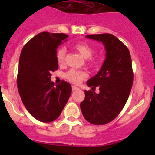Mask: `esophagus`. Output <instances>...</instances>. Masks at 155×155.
<instances>
[{
	"label": "esophagus",
	"instance_id": "34e87169",
	"mask_svg": "<svg viewBox=\"0 0 155 155\" xmlns=\"http://www.w3.org/2000/svg\"><path fill=\"white\" fill-rule=\"evenodd\" d=\"M72 90L73 91L79 90V87H78L77 86H76V85H73V86H72Z\"/></svg>",
	"mask_w": 155,
	"mask_h": 155
}]
</instances>
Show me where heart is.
<instances>
[{
    "label": "heart",
    "mask_w": 155,
    "mask_h": 155,
    "mask_svg": "<svg viewBox=\"0 0 155 155\" xmlns=\"http://www.w3.org/2000/svg\"><path fill=\"white\" fill-rule=\"evenodd\" d=\"M74 49L80 54L81 56L85 59H87V63L91 66H97L99 63L97 59L92 58V55L94 54V48L90 45L87 44L85 42H80L77 43L73 46ZM67 50L64 47H61L58 49L56 52V59L58 63L60 65L64 64L65 58H66ZM65 77L68 79L70 82L75 84H79L87 77V73L85 71H79L76 70H70L65 74Z\"/></svg>",
    "instance_id": "heart-1"
}]
</instances>
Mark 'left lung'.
<instances>
[{
  "mask_svg": "<svg viewBox=\"0 0 155 155\" xmlns=\"http://www.w3.org/2000/svg\"><path fill=\"white\" fill-rule=\"evenodd\" d=\"M86 37L104 44L106 59L99 72L87 82V86L99 87L100 93L85 90L80 108L85 120L101 125L115 119L125 105L134 81L132 61L127 47L112 34Z\"/></svg>",
  "mask_w": 155,
  "mask_h": 155,
  "instance_id": "8db88e82",
  "label": "left lung"
}]
</instances>
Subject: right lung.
I'll return each mask as SVG.
<instances>
[{
    "label": "right lung",
    "mask_w": 155,
    "mask_h": 155,
    "mask_svg": "<svg viewBox=\"0 0 155 155\" xmlns=\"http://www.w3.org/2000/svg\"><path fill=\"white\" fill-rule=\"evenodd\" d=\"M65 34L42 32L30 40L19 58L17 87L23 104L34 118L51 122L59 117L72 91L70 83L55 85L51 73L58 68L56 52Z\"/></svg>",
    "instance_id": "obj_1"
}]
</instances>
